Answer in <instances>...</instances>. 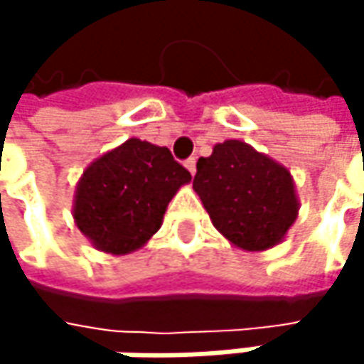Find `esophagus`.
Instances as JSON below:
<instances>
[{
    "instance_id": "34e87169",
    "label": "esophagus",
    "mask_w": 364,
    "mask_h": 364,
    "mask_svg": "<svg viewBox=\"0 0 364 364\" xmlns=\"http://www.w3.org/2000/svg\"><path fill=\"white\" fill-rule=\"evenodd\" d=\"M185 168H187V171L191 173V177H193V175H196V160H193V158H189V160L185 162Z\"/></svg>"
}]
</instances>
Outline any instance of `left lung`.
<instances>
[{"label":"left lung","mask_w":364,"mask_h":364,"mask_svg":"<svg viewBox=\"0 0 364 364\" xmlns=\"http://www.w3.org/2000/svg\"><path fill=\"white\" fill-rule=\"evenodd\" d=\"M193 191L217 232L234 247L259 253L280 245L299 215L293 175L245 141L228 139L196 164Z\"/></svg>","instance_id":"obj_1"}]
</instances>
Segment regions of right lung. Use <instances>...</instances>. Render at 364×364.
<instances>
[{"label":"right lung","instance_id":"right-lung-1","mask_svg":"<svg viewBox=\"0 0 364 364\" xmlns=\"http://www.w3.org/2000/svg\"><path fill=\"white\" fill-rule=\"evenodd\" d=\"M191 175L168 147L128 139L86 166L73 196V221L97 251L128 255L160 230L168 202Z\"/></svg>","mask_w":364,"mask_h":364}]
</instances>
